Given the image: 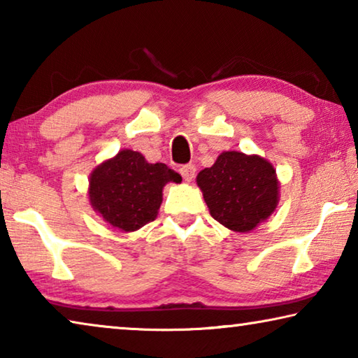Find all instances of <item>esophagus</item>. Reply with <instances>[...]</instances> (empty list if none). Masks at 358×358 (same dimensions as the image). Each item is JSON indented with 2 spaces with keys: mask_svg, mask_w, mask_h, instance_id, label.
<instances>
[{
  "mask_svg": "<svg viewBox=\"0 0 358 358\" xmlns=\"http://www.w3.org/2000/svg\"><path fill=\"white\" fill-rule=\"evenodd\" d=\"M180 173H181V177H183L185 181H191L194 178V175H196V166H192V164L181 166Z\"/></svg>",
  "mask_w": 358,
  "mask_h": 358,
  "instance_id": "esophagus-1",
  "label": "esophagus"
}]
</instances>
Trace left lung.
I'll return each mask as SVG.
<instances>
[{
  "mask_svg": "<svg viewBox=\"0 0 358 358\" xmlns=\"http://www.w3.org/2000/svg\"><path fill=\"white\" fill-rule=\"evenodd\" d=\"M210 215L235 232H248L273 213L278 180L264 157L224 151L216 162L197 175Z\"/></svg>",
  "mask_w": 358,
  "mask_h": 358,
  "instance_id": "left-lung-1",
  "label": "left lung"
}]
</instances>
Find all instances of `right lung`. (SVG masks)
Listing matches in <instances>:
<instances>
[{"label": "right lung", "mask_w": 358, "mask_h": 358, "mask_svg": "<svg viewBox=\"0 0 358 358\" xmlns=\"http://www.w3.org/2000/svg\"><path fill=\"white\" fill-rule=\"evenodd\" d=\"M169 181L181 177L162 162L150 164L137 151L123 150L92 173L90 201L106 222L132 232L155 221Z\"/></svg>", "instance_id": "obj_1"}]
</instances>
